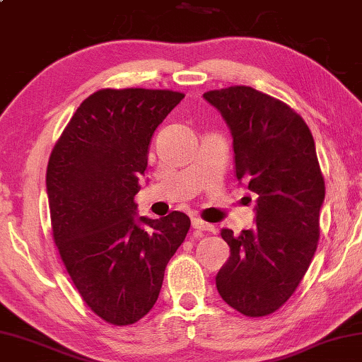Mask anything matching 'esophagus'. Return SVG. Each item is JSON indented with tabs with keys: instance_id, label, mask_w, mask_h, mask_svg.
Instances as JSON below:
<instances>
[{
	"instance_id": "34e87169",
	"label": "esophagus",
	"mask_w": 362,
	"mask_h": 362,
	"mask_svg": "<svg viewBox=\"0 0 362 362\" xmlns=\"http://www.w3.org/2000/svg\"><path fill=\"white\" fill-rule=\"evenodd\" d=\"M193 228L196 231H209V233H214V225H210V223H206L202 220H193Z\"/></svg>"
}]
</instances>
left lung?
<instances>
[{
    "instance_id": "obj_1",
    "label": "left lung",
    "mask_w": 362,
    "mask_h": 362,
    "mask_svg": "<svg viewBox=\"0 0 362 362\" xmlns=\"http://www.w3.org/2000/svg\"><path fill=\"white\" fill-rule=\"evenodd\" d=\"M204 98L231 129L235 177L258 196L256 228L239 235L221 229L231 255L216 290L245 317H266L291 298L317 252L325 179L315 142L299 114L252 87Z\"/></svg>"
}]
</instances>
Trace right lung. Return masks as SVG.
Wrapping results in <instances>:
<instances>
[{
    "label": "right lung",
    "mask_w": 362,
    "mask_h": 362,
    "mask_svg": "<svg viewBox=\"0 0 362 362\" xmlns=\"http://www.w3.org/2000/svg\"><path fill=\"white\" fill-rule=\"evenodd\" d=\"M183 98L170 90H98L49 158L54 242L85 304L110 325H133L152 310L164 269L192 225L177 210L158 220L136 216L134 202L155 129Z\"/></svg>",
    "instance_id": "1"
}]
</instances>
